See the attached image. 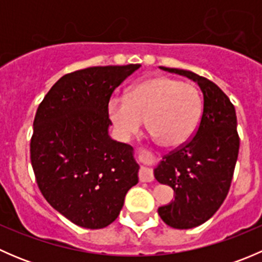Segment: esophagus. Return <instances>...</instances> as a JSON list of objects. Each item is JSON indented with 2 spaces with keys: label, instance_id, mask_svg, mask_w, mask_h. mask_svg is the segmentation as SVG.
<instances>
[{
  "label": "esophagus",
  "instance_id": "esophagus-1",
  "mask_svg": "<svg viewBox=\"0 0 262 262\" xmlns=\"http://www.w3.org/2000/svg\"><path fill=\"white\" fill-rule=\"evenodd\" d=\"M139 179L142 182H150L153 181L155 176H153L152 168L147 167V166H142L141 171H139Z\"/></svg>",
  "mask_w": 262,
  "mask_h": 262
}]
</instances>
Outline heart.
<instances>
[{"label":"heart","instance_id":"obj_1","mask_svg":"<svg viewBox=\"0 0 262 262\" xmlns=\"http://www.w3.org/2000/svg\"><path fill=\"white\" fill-rule=\"evenodd\" d=\"M107 112L124 141L138 133L147 119L148 129L163 146L179 147L199 128L203 96L195 84L158 76L134 84L126 96H113Z\"/></svg>","mask_w":262,"mask_h":262}]
</instances>
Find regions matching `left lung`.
<instances>
[{"mask_svg": "<svg viewBox=\"0 0 262 262\" xmlns=\"http://www.w3.org/2000/svg\"><path fill=\"white\" fill-rule=\"evenodd\" d=\"M160 68L196 82L204 97L195 136L166 155L153 171L156 180L175 192V200L158 208L162 221L172 228L190 229L212 218L228 194L239 149L236 110L208 78L191 71Z\"/></svg>", "mask_w": 262, "mask_h": 262, "instance_id": "1", "label": "left lung"}]
</instances>
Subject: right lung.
Instances as JSON below:
<instances>
[{
    "instance_id": "obj_1",
    "label": "right lung",
    "mask_w": 262,
    "mask_h": 262,
    "mask_svg": "<svg viewBox=\"0 0 262 262\" xmlns=\"http://www.w3.org/2000/svg\"><path fill=\"white\" fill-rule=\"evenodd\" d=\"M141 64L89 67L60 77L36 110L30 158L47 202L89 229L118 218L124 198L138 184L133 147L109 136L107 104Z\"/></svg>"
}]
</instances>
